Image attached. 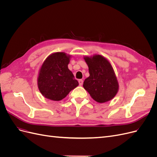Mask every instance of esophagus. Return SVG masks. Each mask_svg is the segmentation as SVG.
I'll use <instances>...</instances> for the list:
<instances>
[{"instance_id": "esophagus-1", "label": "esophagus", "mask_w": 157, "mask_h": 157, "mask_svg": "<svg viewBox=\"0 0 157 157\" xmlns=\"http://www.w3.org/2000/svg\"><path fill=\"white\" fill-rule=\"evenodd\" d=\"M78 83L80 86H82V84H83V80L82 79H79L78 80Z\"/></svg>"}]
</instances>
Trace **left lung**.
<instances>
[{
	"label": "left lung",
	"mask_w": 157,
	"mask_h": 157,
	"mask_svg": "<svg viewBox=\"0 0 157 157\" xmlns=\"http://www.w3.org/2000/svg\"><path fill=\"white\" fill-rule=\"evenodd\" d=\"M90 76L84 80L83 87L98 103L111 100L117 94L118 84L111 63L104 57L95 55L84 58Z\"/></svg>",
	"instance_id": "left-lung-1"
}]
</instances>
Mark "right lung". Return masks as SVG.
I'll return each instance as SVG.
<instances>
[{
	"label": "right lung",
	"mask_w": 157,
	"mask_h": 157,
	"mask_svg": "<svg viewBox=\"0 0 157 157\" xmlns=\"http://www.w3.org/2000/svg\"><path fill=\"white\" fill-rule=\"evenodd\" d=\"M70 56L64 52L49 56L42 64L38 77V86L43 96L54 101H59L78 85L68 69Z\"/></svg>",
	"instance_id": "add662e5"
}]
</instances>
